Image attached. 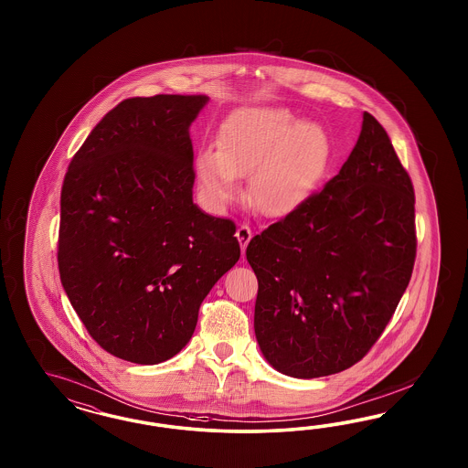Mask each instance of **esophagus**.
<instances>
[{"mask_svg":"<svg viewBox=\"0 0 468 468\" xmlns=\"http://www.w3.org/2000/svg\"><path fill=\"white\" fill-rule=\"evenodd\" d=\"M237 239H239V243H240L241 252L247 249V245H249V241L252 239V229L247 227V225H240L239 229H237Z\"/></svg>","mask_w":468,"mask_h":468,"instance_id":"obj_1","label":"esophagus"}]
</instances>
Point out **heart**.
<instances>
[{"instance_id": "heart-1", "label": "heart", "mask_w": 468, "mask_h": 468, "mask_svg": "<svg viewBox=\"0 0 468 468\" xmlns=\"http://www.w3.org/2000/svg\"><path fill=\"white\" fill-rule=\"evenodd\" d=\"M218 151L202 149L197 176L204 198L225 207L240 196L249 173V197L261 213L292 211L326 168L329 137L314 122L286 108H250L233 114L218 133Z\"/></svg>"}]
</instances>
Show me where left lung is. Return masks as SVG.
I'll use <instances>...</instances> for the list:
<instances>
[{
    "label": "left lung",
    "instance_id": "obj_1",
    "mask_svg": "<svg viewBox=\"0 0 468 468\" xmlns=\"http://www.w3.org/2000/svg\"><path fill=\"white\" fill-rule=\"evenodd\" d=\"M415 250L410 176L366 112L340 173L247 247L264 358L298 379L352 367L397 311Z\"/></svg>",
    "mask_w": 468,
    "mask_h": 468
}]
</instances>
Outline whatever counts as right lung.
<instances>
[{
    "instance_id": "1",
    "label": "right lung",
    "mask_w": 468,
    "mask_h": 468,
    "mask_svg": "<svg viewBox=\"0 0 468 468\" xmlns=\"http://www.w3.org/2000/svg\"><path fill=\"white\" fill-rule=\"evenodd\" d=\"M207 101H122L92 128L61 186V284L101 348L133 364L178 354L202 300L240 259L235 223L192 198L188 130Z\"/></svg>"
}]
</instances>
